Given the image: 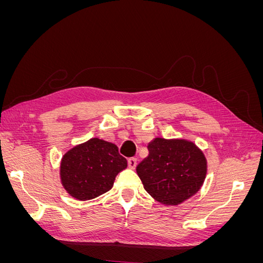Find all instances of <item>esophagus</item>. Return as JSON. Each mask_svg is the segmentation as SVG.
<instances>
[{"label": "esophagus", "instance_id": "obj_1", "mask_svg": "<svg viewBox=\"0 0 263 263\" xmlns=\"http://www.w3.org/2000/svg\"><path fill=\"white\" fill-rule=\"evenodd\" d=\"M136 165H137V159L134 158V157L129 158L128 159V166H129V168L135 169V168H136Z\"/></svg>", "mask_w": 263, "mask_h": 263}]
</instances>
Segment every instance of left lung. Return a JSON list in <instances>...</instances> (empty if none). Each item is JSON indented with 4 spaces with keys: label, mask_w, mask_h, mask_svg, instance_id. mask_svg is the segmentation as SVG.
<instances>
[{
    "label": "left lung",
    "mask_w": 263,
    "mask_h": 263,
    "mask_svg": "<svg viewBox=\"0 0 263 263\" xmlns=\"http://www.w3.org/2000/svg\"><path fill=\"white\" fill-rule=\"evenodd\" d=\"M136 168L145 190L158 202L178 205L195 194L206 176V159L193 142L155 138Z\"/></svg>",
    "instance_id": "8db88e82"
}]
</instances>
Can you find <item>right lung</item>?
<instances>
[{
    "instance_id": "1",
    "label": "right lung",
    "mask_w": 263,
    "mask_h": 263,
    "mask_svg": "<svg viewBox=\"0 0 263 263\" xmlns=\"http://www.w3.org/2000/svg\"><path fill=\"white\" fill-rule=\"evenodd\" d=\"M127 166L116 145L92 138L63 156L60 176L62 185L80 201L104 194L113 186L115 177Z\"/></svg>"
}]
</instances>
